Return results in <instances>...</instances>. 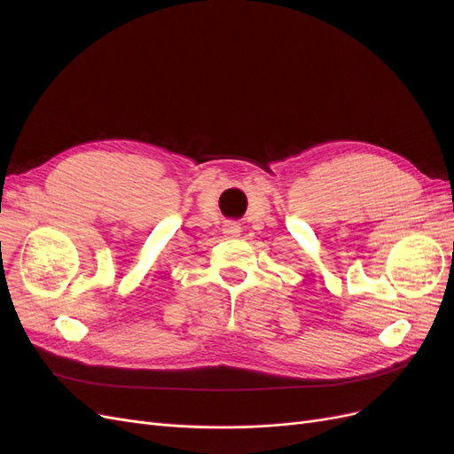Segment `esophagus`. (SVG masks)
I'll use <instances>...</instances> for the list:
<instances>
[{
  "mask_svg": "<svg viewBox=\"0 0 454 454\" xmlns=\"http://www.w3.org/2000/svg\"><path fill=\"white\" fill-rule=\"evenodd\" d=\"M239 232H240V225L237 222H225L223 235H227V237H239Z\"/></svg>",
  "mask_w": 454,
  "mask_h": 454,
  "instance_id": "34e87169",
  "label": "esophagus"
}]
</instances>
